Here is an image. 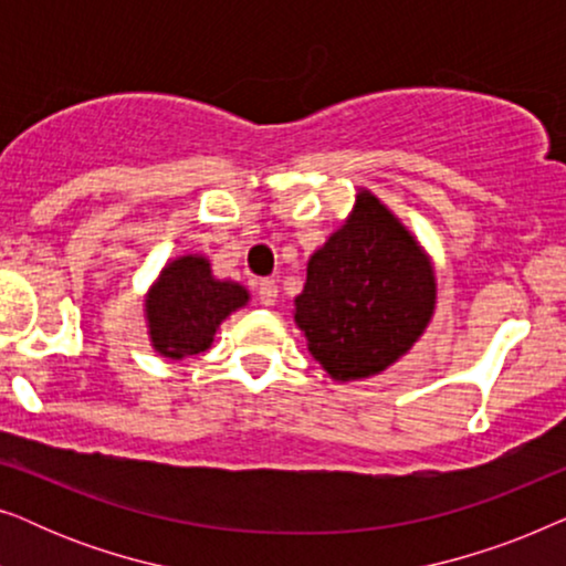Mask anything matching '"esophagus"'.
I'll return each instance as SVG.
<instances>
[{
    "instance_id": "1",
    "label": "esophagus",
    "mask_w": 566,
    "mask_h": 566,
    "mask_svg": "<svg viewBox=\"0 0 566 566\" xmlns=\"http://www.w3.org/2000/svg\"><path fill=\"white\" fill-rule=\"evenodd\" d=\"M258 298H260V304L275 306V301H277V283L270 281V277H265V281H260L258 283Z\"/></svg>"
}]
</instances>
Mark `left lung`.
Here are the masks:
<instances>
[{
	"label": "left lung",
	"mask_w": 566,
	"mask_h": 566,
	"mask_svg": "<svg viewBox=\"0 0 566 566\" xmlns=\"http://www.w3.org/2000/svg\"><path fill=\"white\" fill-rule=\"evenodd\" d=\"M430 254L360 188L343 227L314 250L293 319L332 381L378 376L412 350L436 314Z\"/></svg>",
	"instance_id": "8db88e82"
}]
</instances>
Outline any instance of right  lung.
I'll return each instance as SVG.
<instances>
[{
    "instance_id": "add662e5",
    "label": "right lung",
    "mask_w": 566,
    "mask_h": 566,
    "mask_svg": "<svg viewBox=\"0 0 566 566\" xmlns=\"http://www.w3.org/2000/svg\"><path fill=\"white\" fill-rule=\"evenodd\" d=\"M250 304L237 281H219L206 254H180L159 270L144 298L151 347L161 358L185 360L213 345L216 329Z\"/></svg>"
}]
</instances>
